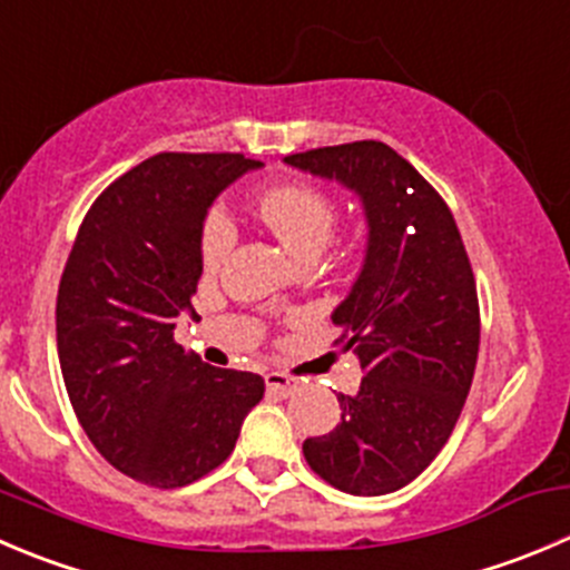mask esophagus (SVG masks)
I'll list each match as a JSON object with an SVG mask.
<instances>
[{"mask_svg": "<svg viewBox=\"0 0 570 570\" xmlns=\"http://www.w3.org/2000/svg\"><path fill=\"white\" fill-rule=\"evenodd\" d=\"M264 384H267V390L275 392V395H292L295 390H301V381L289 379V375L284 373H267L264 375Z\"/></svg>", "mask_w": 570, "mask_h": 570, "instance_id": "obj_1", "label": "esophagus"}]
</instances>
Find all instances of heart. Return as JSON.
Instances as JSON below:
<instances>
[{
	"instance_id": "heart-1",
	"label": "heart",
	"mask_w": 570,
	"mask_h": 570,
	"mask_svg": "<svg viewBox=\"0 0 570 570\" xmlns=\"http://www.w3.org/2000/svg\"><path fill=\"white\" fill-rule=\"evenodd\" d=\"M258 217L264 219L275 239L301 262L325 250L336 228V203L323 189L308 184H286L264 191L258 200ZM236 245V223L228 208L208 212L200 230V258L206 269L223 267Z\"/></svg>"
}]
</instances>
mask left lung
<instances>
[{
  "label": "left lung",
  "instance_id": "1",
  "mask_svg": "<svg viewBox=\"0 0 570 570\" xmlns=\"http://www.w3.org/2000/svg\"><path fill=\"white\" fill-rule=\"evenodd\" d=\"M284 161L353 191L367 223L362 269L331 312L364 379L356 395H340L334 432L308 438L303 456L342 493H395L449 443L471 390L479 297L465 245L443 197L381 141Z\"/></svg>",
  "mask_w": 570,
  "mask_h": 570
}]
</instances>
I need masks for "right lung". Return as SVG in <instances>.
<instances>
[{
    "mask_svg": "<svg viewBox=\"0 0 570 570\" xmlns=\"http://www.w3.org/2000/svg\"><path fill=\"white\" fill-rule=\"evenodd\" d=\"M262 167L228 153H161L86 214L58 289L66 392L94 449L125 476L173 490L223 465L264 379L219 370L175 342L195 314L212 203Z\"/></svg>",
    "mask_w": 570,
    "mask_h": 570,
    "instance_id": "add662e5",
    "label": "right lung"
}]
</instances>
